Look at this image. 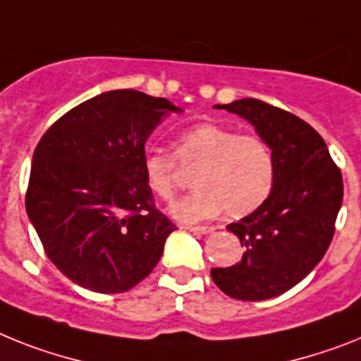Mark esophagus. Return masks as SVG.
<instances>
[{
    "instance_id": "34e87169",
    "label": "esophagus",
    "mask_w": 361,
    "mask_h": 361,
    "mask_svg": "<svg viewBox=\"0 0 361 361\" xmlns=\"http://www.w3.org/2000/svg\"><path fill=\"white\" fill-rule=\"evenodd\" d=\"M190 233H196V235H211L214 233V227H205V226H189L185 227Z\"/></svg>"
}]
</instances>
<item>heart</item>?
<instances>
[{
  "mask_svg": "<svg viewBox=\"0 0 361 361\" xmlns=\"http://www.w3.org/2000/svg\"><path fill=\"white\" fill-rule=\"evenodd\" d=\"M174 154L148 150L143 174L148 189L161 200H172L180 166H196L189 196L171 207L180 222H202L222 213L246 216L264 204L275 183V159L264 139L238 135L222 124L202 123L178 135Z\"/></svg>",
  "mask_w": 361,
  "mask_h": 361,
  "instance_id": "b5f03b06",
  "label": "heart"
}]
</instances>
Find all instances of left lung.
Returning <instances> with one entry per match:
<instances>
[{
    "instance_id": "obj_1",
    "label": "left lung",
    "mask_w": 361,
    "mask_h": 361,
    "mask_svg": "<svg viewBox=\"0 0 361 361\" xmlns=\"http://www.w3.org/2000/svg\"><path fill=\"white\" fill-rule=\"evenodd\" d=\"M246 119L275 159V183L264 204L227 226L246 251L240 262L213 268L226 295L264 301L288 292L319 264L334 237L343 180L325 141L290 111L257 99L214 104Z\"/></svg>"
}]
</instances>
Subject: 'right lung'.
Wrapping results in <instances>:
<instances>
[{
    "mask_svg": "<svg viewBox=\"0 0 361 361\" xmlns=\"http://www.w3.org/2000/svg\"><path fill=\"white\" fill-rule=\"evenodd\" d=\"M181 108L135 90H111L60 117L32 156L27 216L45 253L73 283L128 292L150 275L174 224L154 207L145 143Z\"/></svg>",
    "mask_w": 361,
    "mask_h": 361,
    "instance_id": "right-lung-1",
    "label": "right lung"
}]
</instances>
